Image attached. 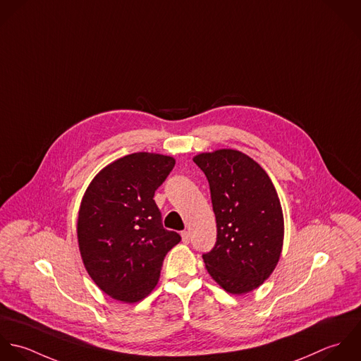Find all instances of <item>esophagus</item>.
<instances>
[{
    "label": "esophagus",
    "instance_id": "1",
    "mask_svg": "<svg viewBox=\"0 0 361 361\" xmlns=\"http://www.w3.org/2000/svg\"><path fill=\"white\" fill-rule=\"evenodd\" d=\"M181 238H183V241L185 243V244H188L190 243V231H181Z\"/></svg>",
    "mask_w": 361,
    "mask_h": 361
}]
</instances>
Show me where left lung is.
Here are the masks:
<instances>
[{
  "label": "left lung",
  "mask_w": 361,
  "mask_h": 361,
  "mask_svg": "<svg viewBox=\"0 0 361 361\" xmlns=\"http://www.w3.org/2000/svg\"><path fill=\"white\" fill-rule=\"evenodd\" d=\"M205 173L216 216L215 247L202 255L220 288L244 294L259 288L276 268L285 235L278 192L250 156L219 149L194 157Z\"/></svg>",
  "instance_id": "left-lung-1"
}]
</instances>
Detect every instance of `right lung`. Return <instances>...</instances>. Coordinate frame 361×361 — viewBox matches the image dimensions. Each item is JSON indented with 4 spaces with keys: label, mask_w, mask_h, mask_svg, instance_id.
<instances>
[{
    "label": "right lung",
    "mask_w": 361,
    "mask_h": 361,
    "mask_svg": "<svg viewBox=\"0 0 361 361\" xmlns=\"http://www.w3.org/2000/svg\"><path fill=\"white\" fill-rule=\"evenodd\" d=\"M176 160L138 152L102 169L78 214V244L93 282L110 297L137 302L157 285L166 254L180 243L153 200Z\"/></svg>",
    "instance_id": "obj_1"
}]
</instances>
